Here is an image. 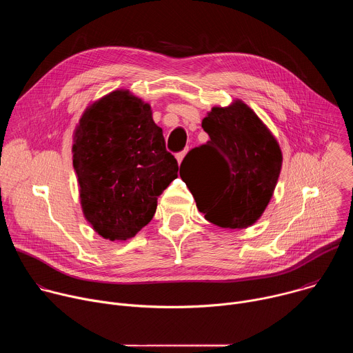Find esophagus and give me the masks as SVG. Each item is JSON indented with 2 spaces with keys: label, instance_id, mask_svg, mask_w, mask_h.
<instances>
[{
  "label": "esophagus",
  "instance_id": "1",
  "mask_svg": "<svg viewBox=\"0 0 353 353\" xmlns=\"http://www.w3.org/2000/svg\"><path fill=\"white\" fill-rule=\"evenodd\" d=\"M185 152H187V150H183V152H180V154L176 155V159H177V162H179V165L183 162V159H184V157H185Z\"/></svg>",
  "mask_w": 353,
  "mask_h": 353
}]
</instances>
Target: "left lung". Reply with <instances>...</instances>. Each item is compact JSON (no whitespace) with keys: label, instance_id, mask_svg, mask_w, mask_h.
Segmentation results:
<instances>
[{"label":"left lung","instance_id":"8db88e82","mask_svg":"<svg viewBox=\"0 0 353 353\" xmlns=\"http://www.w3.org/2000/svg\"><path fill=\"white\" fill-rule=\"evenodd\" d=\"M201 125L210 141L191 149L180 166L198 211L223 229L254 225L270 204L282 169L276 138L240 99L212 108Z\"/></svg>","mask_w":353,"mask_h":353}]
</instances>
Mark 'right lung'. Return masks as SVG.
Returning a JSON list of instances; mask_svg holds the SVG:
<instances>
[{
	"label": "right lung",
	"mask_w": 353,
	"mask_h": 353,
	"mask_svg": "<svg viewBox=\"0 0 353 353\" xmlns=\"http://www.w3.org/2000/svg\"><path fill=\"white\" fill-rule=\"evenodd\" d=\"M72 165L81 208L108 240H128L154 218L158 198L177 179L150 105L128 89L90 103L74 131Z\"/></svg>",
	"instance_id": "right-lung-1"
}]
</instances>
